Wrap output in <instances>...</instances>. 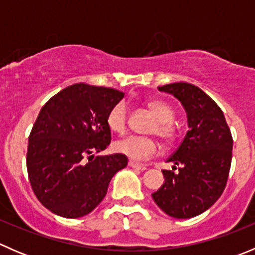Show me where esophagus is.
<instances>
[{"instance_id":"34e87169","label":"esophagus","mask_w":255,"mask_h":255,"mask_svg":"<svg viewBox=\"0 0 255 255\" xmlns=\"http://www.w3.org/2000/svg\"><path fill=\"white\" fill-rule=\"evenodd\" d=\"M128 165H129L130 168H133V169H137V170H140V171L145 170V169H146V166H145V165H143V164H138V163H134V161H129V163H128Z\"/></svg>"}]
</instances>
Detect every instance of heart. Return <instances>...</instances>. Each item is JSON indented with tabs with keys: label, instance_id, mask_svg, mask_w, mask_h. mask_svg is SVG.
I'll return each instance as SVG.
<instances>
[{
	"label": "heart",
	"instance_id": "b5f03b06",
	"mask_svg": "<svg viewBox=\"0 0 255 255\" xmlns=\"http://www.w3.org/2000/svg\"><path fill=\"white\" fill-rule=\"evenodd\" d=\"M145 106L156 118L151 127V133H155L159 138L165 142H170L175 138V127L173 121L175 118V111L173 107L161 100H148ZM128 106L125 101H118L110 109L106 116V126L113 133L122 134L127 128ZM113 150L116 153L125 155L132 160H145L150 158L158 150L155 140L148 137L129 135L123 139L116 140L113 143Z\"/></svg>",
	"mask_w": 255,
	"mask_h": 255
}]
</instances>
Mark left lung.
<instances>
[{
    "mask_svg": "<svg viewBox=\"0 0 255 255\" xmlns=\"http://www.w3.org/2000/svg\"><path fill=\"white\" fill-rule=\"evenodd\" d=\"M158 89L181 102L189 130L166 160L174 164L173 170H163L165 181L151 196L166 215L191 218L208 210L225 190L232 161V134L222 110L200 87L174 82Z\"/></svg>",
    "mask_w": 255,
    "mask_h": 255,
    "instance_id": "left-lung-1",
    "label": "left lung"
}]
</instances>
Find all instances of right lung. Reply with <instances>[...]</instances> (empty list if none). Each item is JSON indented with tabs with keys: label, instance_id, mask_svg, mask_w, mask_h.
<instances>
[{
	"label": "right lung",
	"instance_id": "obj_1",
	"mask_svg": "<svg viewBox=\"0 0 255 255\" xmlns=\"http://www.w3.org/2000/svg\"><path fill=\"white\" fill-rule=\"evenodd\" d=\"M116 89L74 84L42 107L30 130L27 170L40 204L55 215L78 218L106 196L127 156L97 155L111 143L106 126L110 109L123 99Z\"/></svg>",
	"mask_w": 255,
	"mask_h": 255
}]
</instances>
